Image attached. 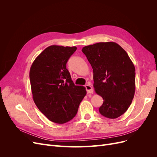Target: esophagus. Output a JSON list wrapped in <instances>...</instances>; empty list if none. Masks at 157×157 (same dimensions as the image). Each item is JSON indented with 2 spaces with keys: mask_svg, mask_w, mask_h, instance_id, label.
<instances>
[{
  "mask_svg": "<svg viewBox=\"0 0 157 157\" xmlns=\"http://www.w3.org/2000/svg\"><path fill=\"white\" fill-rule=\"evenodd\" d=\"M85 88H86V90L88 94H92L93 93V92H94L93 88L90 84H86V86H85Z\"/></svg>",
  "mask_w": 157,
  "mask_h": 157,
  "instance_id": "34e87169",
  "label": "esophagus"
}]
</instances>
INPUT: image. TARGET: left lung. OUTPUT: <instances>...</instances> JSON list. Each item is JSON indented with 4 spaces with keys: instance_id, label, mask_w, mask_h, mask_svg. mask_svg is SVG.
<instances>
[{
    "instance_id": "1",
    "label": "left lung",
    "mask_w": 157,
    "mask_h": 157,
    "mask_svg": "<svg viewBox=\"0 0 157 157\" xmlns=\"http://www.w3.org/2000/svg\"><path fill=\"white\" fill-rule=\"evenodd\" d=\"M91 64L94 87L103 99L101 115L117 118L131 105L136 90V70L126 52L114 42H98L82 48Z\"/></svg>"
}]
</instances>
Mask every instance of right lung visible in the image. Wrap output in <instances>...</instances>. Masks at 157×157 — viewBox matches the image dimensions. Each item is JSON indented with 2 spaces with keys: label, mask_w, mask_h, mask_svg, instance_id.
Instances as JSON below:
<instances>
[{
  "label": "right lung",
  "mask_w": 157,
  "mask_h": 157,
  "mask_svg": "<svg viewBox=\"0 0 157 157\" xmlns=\"http://www.w3.org/2000/svg\"><path fill=\"white\" fill-rule=\"evenodd\" d=\"M76 46L52 45L38 56L30 69L33 101L48 119L63 124L77 115L86 88L76 86L66 64Z\"/></svg>",
  "instance_id": "add662e5"
}]
</instances>
